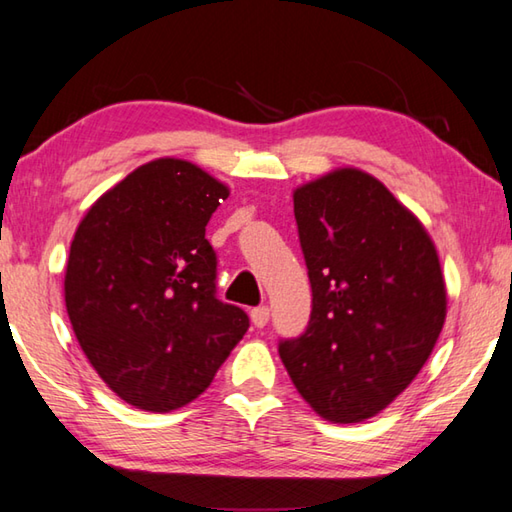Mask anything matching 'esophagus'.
<instances>
[{
    "label": "esophagus",
    "mask_w": 512,
    "mask_h": 512,
    "mask_svg": "<svg viewBox=\"0 0 512 512\" xmlns=\"http://www.w3.org/2000/svg\"><path fill=\"white\" fill-rule=\"evenodd\" d=\"M268 318H271V311L268 307H255L250 311V320H253L255 327H264L268 323Z\"/></svg>",
    "instance_id": "1"
}]
</instances>
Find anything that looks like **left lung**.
I'll return each mask as SVG.
<instances>
[{
	"label": "left lung",
	"instance_id": "8db88e82",
	"mask_svg": "<svg viewBox=\"0 0 512 512\" xmlns=\"http://www.w3.org/2000/svg\"><path fill=\"white\" fill-rule=\"evenodd\" d=\"M293 212L314 300L280 359L320 418L363 422L411 384L443 332L436 246L409 207L354 167L300 185Z\"/></svg>",
	"mask_w": 512,
	"mask_h": 512
}]
</instances>
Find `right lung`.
<instances>
[{
  "label": "right lung",
  "instance_id": "obj_1",
  "mask_svg": "<svg viewBox=\"0 0 512 512\" xmlns=\"http://www.w3.org/2000/svg\"><path fill=\"white\" fill-rule=\"evenodd\" d=\"M230 196L196 164L158 158L99 196L65 268L81 350L112 393L167 413L196 400L244 339L248 316L214 296L205 225Z\"/></svg>",
  "mask_w": 512,
  "mask_h": 512
}]
</instances>
